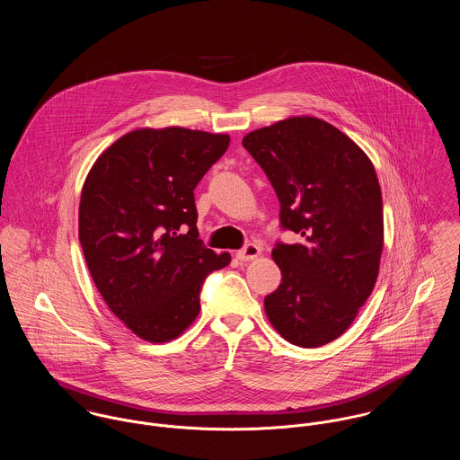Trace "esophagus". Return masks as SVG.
<instances>
[{"label": "esophagus", "mask_w": 460, "mask_h": 460, "mask_svg": "<svg viewBox=\"0 0 460 460\" xmlns=\"http://www.w3.org/2000/svg\"><path fill=\"white\" fill-rule=\"evenodd\" d=\"M259 255H261V248H259L257 244L250 243V244H246L243 250H239L235 257H237L241 262H250V261L257 259Z\"/></svg>", "instance_id": "1"}]
</instances>
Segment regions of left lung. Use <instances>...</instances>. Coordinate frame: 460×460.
<instances>
[{
  "instance_id": "1",
  "label": "left lung",
  "mask_w": 460,
  "mask_h": 460,
  "mask_svg": "<svg viewBox=\"0 0 460 460\" xmlns=\"http://www.w3.org/2000/svg\"><path fill=\"white\" fill-rule=\"evenodd\" d=\"M279 199L285 230L272 259L279 287L263 299L287 341L314 349L343 334L370 297L385 246L383 195L368 155L315 117H290L243 137Z\"/></svg>"
}]
</instances>
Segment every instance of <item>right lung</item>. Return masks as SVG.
Returning a JSON list of instances; mask_svg holds the SVG:
<instances>
[{"instance_id":"1","label":"right lung","mask_w":460,"mask_h":460,"mask_svg":"<svg viewBox=\"0 0 460 460\" xmlns=\"http://www.w3.org/2000/svg\"><path fill=\"white\" fill-rule=\"evenodd\" d=\"M228 134L136 129L93 163L79 201V243L110 310L146 341L181 336L208 272L230 263L198 239L195 188Z\"/></svg>"}]
</instances>
